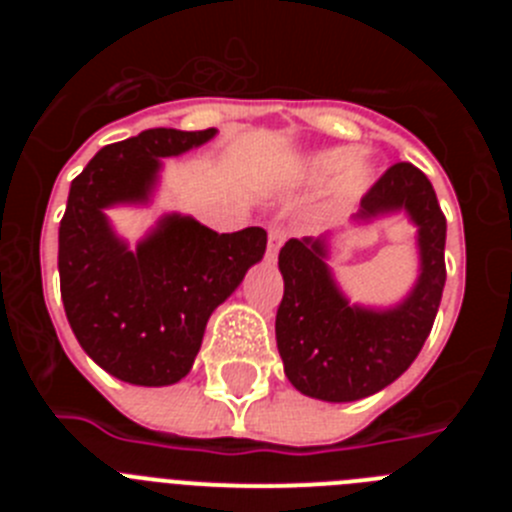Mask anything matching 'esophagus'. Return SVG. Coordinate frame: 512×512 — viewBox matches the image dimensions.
Segmentation results:
<instances>
[{
    "label": "esophagus",
    "mask_w": 512,
    "mask_h": 512,
    "mask_svg": "<svg viewBox=\"0 0 512 512\" xmlns=\"http://www.w3.org/2000/svg\"><path fill=\"white\" fill-rule=\"evenodd\" d=\"M284 243V230L282 228H271L269 230V243H266V256H269V261L277 259L279 248H282Z\"/></svg>",
    "instance_id": "obj_1"
}]
</instances>
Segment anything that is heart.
<instances>
[{
	"mask_svg": "<svg viewBox=\"0 0 512 512\" xmlns=\"http://www.w3.org/2000/svg\"><path fill=\"white\" fill-rule=\"evenodd\" d=\"M302 176L312 184L336 179L338 194L346 200H354L374 182L377 164L372 158L356 156L354 148H325V151L307 156V161L302 164Z\"/></svg>",
	"mask_w": 512,
	"mask_h": 512,
	"instance_id": "b5f03b06",
	"label": "heart"
}]
</instances>
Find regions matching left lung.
Returning <instances> with one entry per match:
<instances>
[{"instance_id": "8db88e82", "label": "left lung", "mask_w": 512, "mask_h": 512, "mask_svg": "<svg viewBox=\"0 0 512 512\" xmlns=\"http://www.w3.org/2000/svg\"><path fill=\"white\" fill-rule=\"evenodd\" d=\"M405 215L415 225L418 279L390 307L346 297L328 266L338 230L289 238L279 251L284 297L277 310V348L295 390L323 402H354L408 372L431 333L446 284V217L433 184L413 164L384 171L351 217L354 228Z\"/></svg>"}]
</instances>
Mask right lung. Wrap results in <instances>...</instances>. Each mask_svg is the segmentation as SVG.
Masks as SVG:
<instances>
[{"label":"right lung","instance_id":"1","mask_svg":"<svg viewBox=\"0 0 512 512\" xmlns=\"http://www.w3.org/2000/svg\"><path fill=\"white\" fill-rule=\"evenodd\" d=\"M215 135L143 130L104 146L71 182L58 228L63 310L89 359L120 382L166 387L187 377L215 307L264 259V228L215 233L169 212L130 248L107 217L112 207L151 205L164 158Z\"/></svg>","mask_w":512,"mask_h":512}]
</instances>
